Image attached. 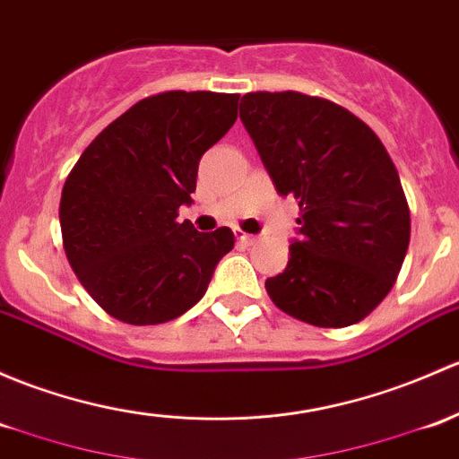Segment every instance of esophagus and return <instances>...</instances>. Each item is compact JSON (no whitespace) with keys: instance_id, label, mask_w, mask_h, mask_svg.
Returning a JSON list of instances; mask_svg holds the SVG:
<instances>
[{"instance_id":"obj_1","label":"esophagus","mask_w":459,"mask_h":459,"mask_svg":"<svg viewBox=\"0 0 459 459\" xmlns=\"http://www.w3.org/2000/svg\"><path fill=\"white\" fill-rule=\"evenodd\" d=\"M238 239H239V244H242V246H253V244H257V238H255V235L242 233V230H238Z\"/></svg>"}]
</instances>
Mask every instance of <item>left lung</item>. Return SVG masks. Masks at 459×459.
Segmentation results:
<instances>
[{"instance_id":"obj_1","label":"left lung","mask_w":459,"mask_h":459,"mask_svg":"<svg viewBox=\"0 0 459 459\" xmlns=\"http://www.w3.org/2000/svg\"><path fill=\"white\" fill-rule=\"evenodd\" d=\"M239 118L274 189L301 209L270 299L316 327L359 323L392 290L411 235L387 149L345 108L301 91H250Z\"/></svg>"}]
</instances>
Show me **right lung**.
Returning <instances> with one entry per match:
<instances>
[{"label": "right lung", "mask_w": 459, "mask_h": 459, "mask_svg": "<svg viewBox=\"0 0 459 459\" xmlns=\"http://www.w3.org/2000/svg\"><path fill=\"white\" fill-rule=\"evenodd\" d=\"M238 100L180 90L138 100L67 176L59 206L67 262L118 321L156 325L185 315L233 248L229 226L197 233L178 209L193 202L200 158L233 127Z\"/></svg>", "instance_id": "obj_1"}]
</instances>
